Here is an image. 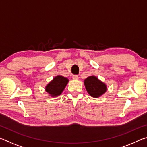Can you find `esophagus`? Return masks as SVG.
<instances>
[{
    "label": "esophagus",
    "instance_id": "esophagus-1",
    "mask_svg": "<svg viewBox=\"0 0 147 147\" xmlns=\"http://www.w3.org/2000/svg\"><path fill=\"white\" fill-rule=\"evenodd\" d=\"M73 78L74 80H78V75H73Z\"/></svg>",
    "mask_w": 147,
    "mask_h": 147
}]
</instances>
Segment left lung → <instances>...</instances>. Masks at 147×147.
<instances>
[{
    "label": "left lung",
    "mask_w": 147,
    "mask_h": 147,
    "mask_svg": "<svg viewBox=\"0 0 147 147\" xmlns=\"http://www.w3.org/2000/svg\"><path fill=\"white\" fill-rule=\"evenodd\" d=\"M84 84L89 95L97 98L106 91V86L94 76H89L84 80Z\"/></svg>",
    "instance_id": "1"
}]
</instances>
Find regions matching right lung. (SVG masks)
<instances>
[{
    "label": "right lung",
    "mask_w": 147,
    "mask_h": 147,
    "mask_svg": "<svg viewBox=\"0 0 147 147\" xmlns=\"http://www.w3.org/2000/svg\"><path fill=\"white\" fill-rule=\"evenodd\" d=\"M68 82L65 77L57 76L46 86L45 90L52 96H57L62 93Z\"/></svg>",
    "instance_id": "1"
}]
</instances>
